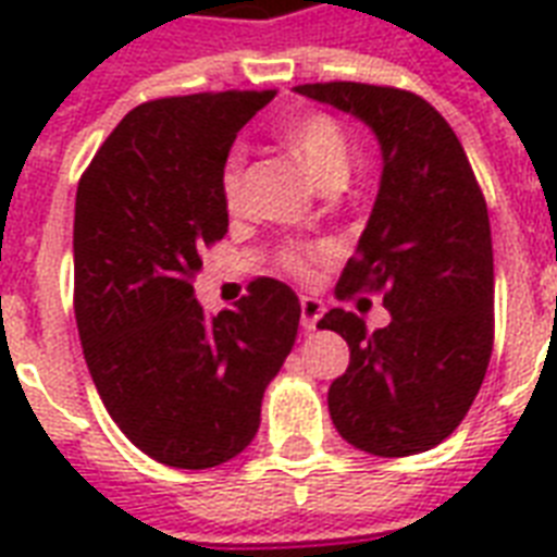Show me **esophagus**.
<instances>
[{
  "label": "esophagus",
  "instance_id": "obj_1",
  "mask_svg": "<svg viewBox=\"0 0 557 557\" xmlns=\"http://www.w3.org/2000/svg\"><path fill=\"white\" fill-rule=\"evenodd\" d=\"M321 318H323L321 300H318V297H304V300H300V323H304V330L312 332Z\"/></svg>",
  "mask_w": 557,
  "mask_h": 557
}]
</instances>
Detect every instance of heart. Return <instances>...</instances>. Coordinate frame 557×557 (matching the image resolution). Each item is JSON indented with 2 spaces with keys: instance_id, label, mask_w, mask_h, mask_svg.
<instances>
[{
  "instance_id": "1",
  "label": "heart",
  "mask_w": 557,
  "mask_h": 557,
  "mask_svg": "<svg viewBox=\"0 0 557 557\" xmlns=\"http://www.w3.org/2000/svg\"><path fill=\"white\" fill-rule=\"evenodd\" d=\"M283 141L300 159V164L312 173L318 185H326L335 178L344 182L349 170V138L347 129L332 115H323V112L297 115L295 121L283 126ZM239 187H243V152L234 150L222 168V199H225V205L234 208L236 199H239ZM283 269L295 277H309L312 253L288 248L283 253Z\"/></svg>"
}]
</instances>
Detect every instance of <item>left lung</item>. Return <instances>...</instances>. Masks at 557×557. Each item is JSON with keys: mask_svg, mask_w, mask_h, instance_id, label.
Returning a JSON list of instances; mask_svg holds the SVG:
<instances>
[{"mask_svg": "<svg viewBox=\"0 0 557 557\" xmlns=\"http://www.w3.org/2000/svg\"><path fill=\"white\" fill-rule=\"evenodd\" d=\"M370 126L381 185L338 297L381 292L389 323L332 309L318 323L349 344L330 387L332 424L375 457L436 448L474 405L494 344V253L488 210L462 144L413 91L370 83H306Z\"/></svg>", "mask_w": 557, "mask_h": 557, "instance_id": "8db88e82", "label": "left lung"}]
</instances>
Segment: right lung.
I'll use <instances>...</instances> for the list:
<instances>
[{
    "instance_id": "1",
    "label": "right lung",
    "mask_w": 557,
    "mask_h": 557,
    "mask_svg": "<svg viewBox=\"0 0 557 557\" xmlns=\"http://www.w3.org/2000/svg\"><path fill=\"white\" fill-rule=\"evenodd\" d=\"M277 91H201L135 107L81 176L74 318L109 416L135 448L201 471L251 445L262 393L295 347L300 300L253 280L208 318L199 253L227 234L222 168Z\"/></svg>"
}]
</instances>
